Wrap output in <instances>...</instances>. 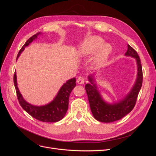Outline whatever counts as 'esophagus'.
Listing matches in <instances>:
<instances>
[{"label": "esophagus", "mask_w": 156, "mask_h": 156, "mask_svg": "<svg viewBox=\"0 0 156 156\" xmlns=\"http://www.w3.org/2000/svg\"><path fill=\"white\" fill-rule=\"evenodd\" d=\"M84 81H85V80H84V77L81 76V77H78V79H77V83L80 84H83L84 83Z\"/></svg>", "instance_id": "1"}]
</instances>
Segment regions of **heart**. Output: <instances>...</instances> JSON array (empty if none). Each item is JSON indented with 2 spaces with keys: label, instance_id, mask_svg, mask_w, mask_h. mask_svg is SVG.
<instances>
[{
  "label": "heart",
  "instance_id": "b5f03b06",
  "mask_svg": "<svg viewBox=\"0 0 156 156\" xmlns=\"http://www.w3.org/2000/svg\"><path fill=\"white\" fill-rule=\"evenodd\" d=\"M104 43L101 37L94 36L88 37L79 45L78 55L81 58H86L92 56L91 66L94 68H99L105 63L112 52L110 44Z\"/></svg>",
  "mask_w": 156,
  "mask_h": 156
}]
</instances>
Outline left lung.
<instances>
[{
	"label": "left lung",
	"mask_w": 156,
	"mask_h": 156,
	"mask_svg": "<svg viewBox=\"0 0 156 156\" xmlns=\"http://www.w3.org/2000/svg\"><path fill=\"white\" fill-rule=\"evenodd\" d=\"M125 55L136 59L137 64V77L131 91L119 102L109 104L103 100L100 92L98 90L96 84L94 83V75L88 76L90 84H87L85 89L92 113L98 121L109 123L119 120L129 113L135 107L143 83L142 66L136 51L129 45H127V51Z\"/></svg>",
	"instance_id": "1"
}]
</instances>
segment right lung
I'll list each match as a JSON object with an SVG mask.
<instances>
[{
    "instance_id": "add662e5",
    "label": "right lung",
    "mask_w": 156,
    "mask_h": 156,
    "mask_svg": "<svg viewBox=\"0 0 156 156\" xmlns=\"http://www.w3.org/2000/svg\"><path fill=\"white\" fill-rule=\"evenodd\" d=\"M39 34H41V32H37V34L33 35L26 41V43L19 51L17 60L26 47L29 45L33 40H36ZM75 82H76L75 78L68 80L60 88L57 95L51 102L43 106H34L27 102L23 99L17 87L16 72L13 76L14 86L16 88L17 99L20 105L33 118L44 122H56L62 120L68 111L70 93L72 92L73 88L76 86Z\"/></svg>"
}]
</instances>
